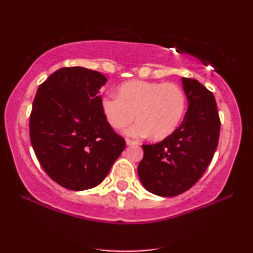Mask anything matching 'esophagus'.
I'll use <instances>...</instances> for the list:
<instances>
[{"mask_svg":"<svg viewBox=\"0 0 253 253\" xmlns=\"http://www.w3.org/2000/svg\"><path fill=\"white\" fill-rule=\"evenodd\" d=\"M126 145L127 146H135V145H138V141H134V140H131V139H126Z\"/></svg>","mask_w":253,"mask_h":253,"instance_id":"34e87169","label":"esophagus"}]
</instances>
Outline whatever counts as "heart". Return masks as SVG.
<instances>
[{"label": "heart", "mask_w": 253, "mask_h": 253, "mask_svg": "<svg viewBox=\"0 0 253 253\" xmlns=\"http://www.w3.org/2000/svg\"><path fill=\"white\" fill-rule=\"evenodd\" d=\"M118 94L103 97L102 112L115 130L129 126L137 114L139 121L126 131L132 137L151 134L156 140L165 139L175 131L185 112V95L175 84L133 80L123 84Z\"/></svg>", "instance_id": "obj_1"}]
</instances>
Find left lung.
<instances>
[{
  "label": "left lung",
  "mask_w": 253,
  "mask_h": 253,
  "mask_svg": "<svg viewBox=\"0 0 253 253\" xmlns=\"http://www.w3.org/2000/svg\"><path fill=\"white\" fill-rule=\"evenodd\" d=\"M188 99L183 122L155 145H142L138 175L149 192L175 197L199 181L218 145L220 120L212 92L199 81L182 78Z\"/></svg>",
  "instance_id": "obj_1"
}]
</instances>
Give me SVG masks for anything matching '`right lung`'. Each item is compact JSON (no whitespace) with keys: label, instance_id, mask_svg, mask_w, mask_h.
<instances>
[{"label":"right lung","instance_id":"add662e5","mask_svg":"<svg viewBox=\"0 0 253 253\" xmlns=\"http://www.w3.org/2000/svg\"><path fill=\"white\" fill-rule=\"evenodd\" d=\"M102 73L61 68L37 89L29 120L30 141L46 174L65 189L98 185L126 148L102 112Z\"/></svg>","mask_w":253,"mask_h":253}]
</instances>
